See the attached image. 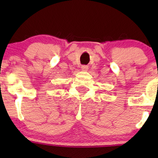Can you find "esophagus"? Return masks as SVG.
I'll return each instance as SVG.
<instances>
[{
  "label": "esophagus",
  "instance_id": "1",
  "mask_svg": "<svg viewBox=\"0 0 158 158\" xmlns=\"http://www.w3.org/2000/svg\"><path fill=\"white\" fill-rule=\"evenodd\" d=\"M81 70H82V71H87L88 69V65H82V66L81 67Z\"/></svg>",
  "mask_w": 158,
  "mask_h": 158
}]
</instances>
